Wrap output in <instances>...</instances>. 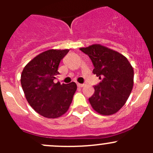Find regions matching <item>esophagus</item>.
Segmentation results:
<instances>
[{
  "mask_svg": "<svg viewBox=\"0 0 153 153\" xmlns=\"http://www.w3.org/2000/svg\"><path fill=\"white\" fill-rule=\"evenodd\" d=\"M85 85H86L85 84H79V83H78V84H77V86H78V87H84Z\"/></svg>",
  "mask_w": 153,
  "mask_h": 153,
  "instance_id": "1",
  "label": "esophagus"
}]
</instances>
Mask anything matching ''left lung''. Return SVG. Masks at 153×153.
Returning <instances> with one entry per match:
<instances>
[{"label":"left lung","mask_w":153,"mask_h":153,"mask_svg":"<svg viewBox=\"0 0 153 153\" xmlns=\"http://www.w3.org/2000/svg\"><path fill=\"white\" fill-rule=\"evenodd\" d=\"M94 66L93 74L101 81L94 86L95 92L89 103L99 114L116 113L126 103L133 87V68L127 58L119 52L100 44L81 48Z\"/></svg>","instance_id":"1"}]
</instances>
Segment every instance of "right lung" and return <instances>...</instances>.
<instances>
[{
	"instance_id": "add662e5",
	"label": "right lung",
	"mask_w": 153,
	"mask_h": 153,
	"mask_svg": "<svg viewBox=\"0 0 153 153\" xmlns=\"http://www.w3.org/2000/svg\"><path fill=\"white\" fill-rule=\"evenodd\" d=\"M69 49H49L30 61L23 69L21 83L29 105L48 118H59L67 112L77 89L75 82L54 83L59 75L60 61Z\"/></svg>"
}]
</instances>
